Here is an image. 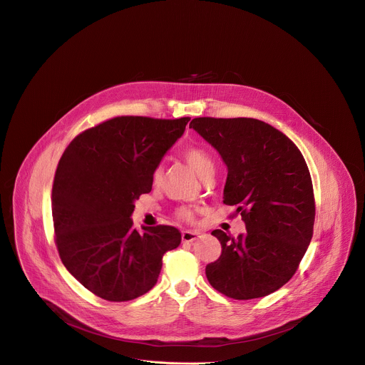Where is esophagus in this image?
<instances>
[{
  "mask_svg": "<svg viewBox=\"0 0 365 365\" xmlns=\"http://www.w3.org/2000/svg\"><path fill=\"white\" fill-rule=\"evenodd\" d=\"M197 237H199V233H197V232L186 230V232L182 233V242H183V243H193Z\"/></svg>",
  "mask_w": 365,
  "mask_h": 365,
  "instance_id": "34e87169",
  "label": "esophagus"
}]
</instances>
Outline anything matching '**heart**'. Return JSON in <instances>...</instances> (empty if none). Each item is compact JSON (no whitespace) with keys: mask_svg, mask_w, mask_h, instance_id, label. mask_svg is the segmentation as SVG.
Masks as SVG:
<instances>
[{"mask_svg":"<svg viewBox=\"0 0 365 365\" xmlns=\"http://www.w3.org/2000/svg\"><path fill=\"white\" fill-rule=\"evenodd\" d=\"M183 156L186 159V162L192 166V169L197 173V176L200 179L206 178L207 175L215 173V163L213 159L209 156V153L206 150H203L202 148L197 146H189L185 149ZM162 179V169L156 168L153 172V182L159 183ZM178 216L180 219H190L192 217V210L187 207H182L178 212Z\"/></svg>","mask_w":365,"mask_h":365,"instance_id":"obj_1","label":"heart"}]
</instances>
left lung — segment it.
<instances>
[{"mask_svg":"<svg viewBox=\"0 0 365 365\" xmlns=\"http://www.w3.org/2000/svg\"><path fill=\"white\" fill-rule=\"evenodd\" d=\"M195 129L227 168L223 203L237 206L246 233L212 235L222 255L206 266L209 283L236 300L269 296L296 273L314 226V193L299 148L279 129L253 118H195Z\"/></svg>","mask_w":365,"mask_h":365,"instance_id":"obj_1","label":"left lung"}]
</instances>
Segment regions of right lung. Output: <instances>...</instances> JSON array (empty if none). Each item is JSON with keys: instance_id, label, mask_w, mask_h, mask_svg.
I'll return each mask as SVG.
<instances>
[{"instance_id": "right-lung-1", "label": "right lung", "mask_w": 365, "mask_h": 365, "mask_svg": "<svg viewBox=\"0 0 365 365\" xmlns=\"http://www.w3.org/2000/svg\"><path fill=\"white\" fill-rule=\"evenodd\" d=\"M190 118L119 116L78 135L53 179L52 217L59 257L89 292L129 302L158 282L162 257L180 245L172 226L133 229L135 202Z\"/></svg>"}]
</instances>
